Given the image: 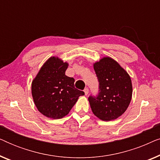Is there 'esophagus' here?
<instances>
[{
    "label": "esophagus",
    "instance_id": "1",
    "mask_svg": "<svg viewBox=\"0 0 160 160\" xmlns=\"http://www.w3.org/2000/svg\"><path fill=\"white\" fill-rule=\"evenodd\" d=\"M84 92L85 93V95H88V93H89V89L87 88V87H86V88L84 89Z\"/></svg>",
    "mask_w": 160,
    "mask_h": 160
}]
</instances>
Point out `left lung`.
<instances>
[{
    "instance_id": "obj_1",
    "label": "left lung",
    "mask_w": 160,
    "mask_h": 160,
    "mask_svg": "<svg viewBox=\"0 0 160 160\" xmlns=\"http://www.w3.org/2000/svg\"><path fill=\"white\" fill-rule=\"evenodd\" d=\"M99 82L98 95L89 96L92 111L102 121L117 119L125 112L131 101L132 87L125 70L112 58H103L94 64Z\"/></svg>"
}]
</instances>
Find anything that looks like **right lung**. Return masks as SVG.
I'll use <instances>...</instances> for the list:
<instances>
[{
  "label": "right lung",
  "instance_id": "add662e5",
  "mask_svg": "<svg viewBox=\"0 0 160 160\" xmlns=\"http://www.w3.org/2000/svg\"><path fill=\"white\" fill-rule=\"evenodd\" d=\"M68 64L52 57L32 82V95L38 110L45 117L58 119L70 112L83 91L74 87L73 78L65 75Z\"/></svg>",
  "mask_w": 160,
  "mask_h": 160
}]
</instances>
